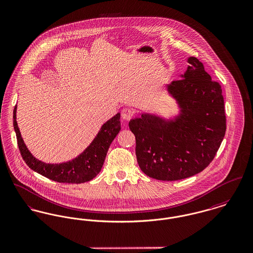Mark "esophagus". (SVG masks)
<instances>
[{
    "label": "esophagus",
    "mask_w": 253,
    "mask_h": 253,
    "mask_svg": "<svg viewBox=\"0 0 253 253\" xmlns=\"http://www.w3.org/2000/svg\"><path fill=\"white\" fill-rule=\"evenodd\" d=\"M134 116H135V111L130 108H125L121 112V117L124 120H130Z\"/></svg>",
    "instance_id": "esophagus-1"
}]
</instances>
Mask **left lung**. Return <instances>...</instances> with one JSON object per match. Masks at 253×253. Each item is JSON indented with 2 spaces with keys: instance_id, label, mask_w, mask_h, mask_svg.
Listing matches in <instances>:
<instances>
[{
  "instance_id": "8db88e82",
  "label": "left lung",
  "mask_w": 253,
  "mask_h": 253,
  "mask_svg": "<svg viewBox=\"0 0 253 253\" xmlns=\"http://www.w3.org/2000/svg\"><path fill=\"white\" fill-rule=\"evenodd\" d=\"M181 80L167 85L181 113L173 120L143 114L129 122L140 169L151 178L176 181L201 172L213 161L226 131L221 86L194 57Z\"/></svg>"
}]
</instances>
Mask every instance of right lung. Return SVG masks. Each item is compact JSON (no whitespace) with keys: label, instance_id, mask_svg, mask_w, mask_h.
Masks as SVG:
<instances>
[{"label":"right lung","instance_id":"1","mask_svg":"<svg viewBox=\"0 0 253 253\" xmlns=\"http://www.w3.org/2000/svg\"><path fill=\"white\" fill-rule=\"evenodd\" d=\"M120 114L108 120L100 129L90 145L77 158L62 164H45L31 154L20 134L16 122V106L13 111V126L20 153L30 169L58 183L81 184L92 180L101 171L108 149L119 133Z\"/></svg>","mask_w":253,"mask_h":253}]
</instances>
